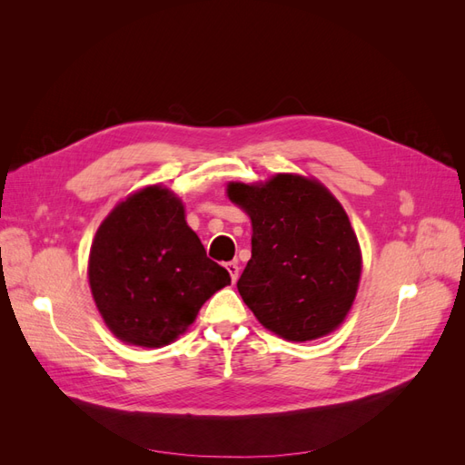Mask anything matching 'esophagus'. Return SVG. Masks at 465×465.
Segmentation results:
<instances>
[{
    "label": "esophagus",
    "instance_id": "1",
    "mask_svg": "<svg viewBox=\"0 0 465 465\" xmlns=\"http://www.w3.org/2000/svg\"><path fill=\"white\" fill-rule=\"evenodd\" d=\"M224 267H227V272H229V275H231V279H232V283H236L238 275H241V267H238L236 262H229Z\"/></svg>",
    "mask_w": 465,
    "mask_h": 465
}]
</instances>
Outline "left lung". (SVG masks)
Segmentation results:
<instances>
[{"mask_svg":"<svg viewBox=\"0 0 465 465\" xmlns=\"http://www.w3.org/2000/svg\"><path fill=\"white\" fill-rule=\"evenodd\" d=\"M227 195L252 221V258L236 287L262 326L289 341L340 328L362 267L341 203L299 174H275L265 184L231 182Z\"/></svg>","mask_w":465,"mask_h":465,"instance_id":"obj_1","label":"left lung"}]
</instances>
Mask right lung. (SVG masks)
Returning <instances> with one entry per match:
<instances>
[{"label": "right lung", "instance_id": "right-lung-1", "mask_svg": "<svg viewBox=\"0 0 465 465\" xmlns=\"http://www.w3.org/2000/svg\"><path fill=\"white\" fill-rule=\"evenodd\" d=\"M89 285L110 331L153 349L184 333L211 294L231 285V275L207 258L176 195L149 186L120 202L98 227Z\"/></svg>", "mask_w": 465, "mask_h": 465}]
</instances>
